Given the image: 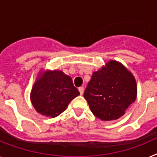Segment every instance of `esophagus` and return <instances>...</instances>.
<instances>
[{
  "label": "esophagus",
  "instance_id": "1",
  "mask_svg": "<svg viewBox=\"0 0 157 157\" xmlns=\"http://www.w3.org/2000/svg\"><path fill=\"white\" fill-rule=\"evenodd\" d=\"M78 90H79V92H80V93H81V95L83 94V93H84V87H79L78 88Z\"/></svg>",
  "mask_w": 157,
  "mask_h": 157
}]
</instances>
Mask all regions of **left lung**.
Masks as SVG:
<instances>
[{"label": "left lung", "instance_id": "obj_1", "mask_svg": "<svg viewBox=\"0 0 157 157\" xmlns=\"http://www.w3.org/2000/svg\"><path fill=\"white\" fill-rule=\"evenodd\" d=\"M136 94L132 74L121 63L110 60L106 67L93 72L84 97L96 117L109 121L122 117Z\"/></svg>", "mask_w": 157, "mask_h": 157}]
</instances>
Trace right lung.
I'll return each instance as SVG.
<instances>
[{
	"mask_svg": "<svg viewBox=\"0 0 157 157\" xmlns=\"http://www.w3.org/2000/svg\"><path fill=\"white\" fill-rule=\"evenodd\" d=\"M80 95L70 76L61 71H47L34 84L31 101L36 111L48 117H56Z\"/></svg>",
	"mask_w": 157,
	"mask_h": 157,
	"instance_id": "obj_1",
	"label": "right lung"
}]
</instances>
